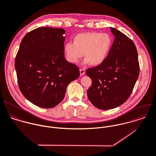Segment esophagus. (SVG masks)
<instances>
[{
	"mask_svg": "<svg viewBox=\"0 0 156 156\" xmlns=\"http://www.w3.org/2000/svg\"><path fill=\"white\" fill-rule=\"evenodd\" d=\"M85 73V70L84 69H82V68H80V76H83L84 75Z\"/></svg>",
	"mask_w": 156,
	"mask_h": 156,
	"instance_id": "esophagus-1",
	"label": "esophagus"
}]
</instances>
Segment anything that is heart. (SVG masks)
<instances>
[{
	"label": "heart",
	"instance_id": "obj_1",
	"mask_svg": "<svg viewBox=\"0 0 156 156\" xmlns=\"http://www.w3.org/2000/svg\"><path fill=\"white\" fill-rule=\"evenodd\" d=\"M112 38L107 33L96 32L82 33L73 39V44L64 45L63 51L66 60L76 63L83 56L91 66L101 65L108 57L112 47Z\"/></svg>",
	"mask_w": 156,
	"mask_h": 156
}]
</instances>
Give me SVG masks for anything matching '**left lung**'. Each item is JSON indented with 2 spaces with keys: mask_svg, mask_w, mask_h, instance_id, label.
<instances>
[{
  "mask_svg": "<svg viewBox=\"0 0 156 156\" xmlns=\"http://www.w3.org/2000/svg\"><path fill=\"white\" fill-rule=\"evenodd\" d=\"M110 30L115 39L108 57L101 65L86 72L92 80L88 98L94 106L102 110L116 108L127 101L140 71L133 41L114 28Z\"/></svg>",
  "mask_w": 156,
  "mask_h": 156,
  "instance_id": "1",
  "label": "left lung"
}]
</instances>
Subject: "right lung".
Listing matches in <instances>:
<instances>
[{"label":"right lung","mask_w":156,"mask_h":156,"mask_svg":"<svg viewBox=\"0 0 156 156\" xmlns=\"http://www.w3.org/2000/svg\"><path fill=\"white\" fill-rule=\"evenodd\" d=\"M65 31L39 27L23 38L15 58L19 89L32 104L51 108L63 99L68 85L80 76L67 62L63 48Z\"/></svg>","instance_id":"obj_1"}]
</instances>
